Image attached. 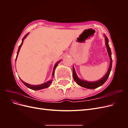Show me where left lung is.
I'll return each mask as SVG.
<instances>
[{
  "mask_svg": "<svg viewBox=\"0 0 128 128\" xmlns=\"http://www.w3.org/2000/svg\"><path fill=\"white\" fill-rule=\"evenodd\" d=\"M105 37V41H106V46L107 47V50L108 53V56H110V67L108 68V70L107 72V73L105 74L102 78L100 80H99L98 81H96V82H88V81L83 80H82L80 79L77 76V74L76 73L75 68L73 66V72H72V76L73 78L75 80V82L77 83V84L79 85V86L84 87L86 88H90V89H94L96 88H97L100 86H102L103 85L104 82L107 80V78L109 77V75L110 74V72L112 69V53H111V50L109 46V44H108V40L106 36L104 35Z\"/></svg>",
  "mask_w": 128,
  "mask_h": 128,
  "instance_id": "obj_1",
  "label": "left lung"
}]
</instances>
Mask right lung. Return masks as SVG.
<instances>
[{
	"label": "right lung",
	"mask_w": 128,
	"mask_h": 128,
	"mask_svg": "<svg viewBox=\"0 0 128 128\" xmlns=\"http://www.w3.org/2000/svg\"><path fill=\"white\" fill-rule=\"evenodd\" d=\"M28 34H29V33L26 34V35L24 36V37L22 38V42H21V45H20V46H19L18 51V52H17V56H16V59H17L18 56V52H19V51H20V48H21V47L22 45L23 44V42H24V40L26 38V37L28 35ZM60 62V61H58L55 64V65H54V67L53 70V73H52V76H53H53H54V74L55 69H56V66H57V65L58 64H59V63ZM20 80H21V79H20ZM21 80V82H22L23 83H24L26 87H28V88H30V89H32V90H41V89H42V88H48V87L50 86V84H51L52 83V82L53 80H49V81H48V82H46V83H44V84H40V85H37V86H33V85H31V84L26 83L24 82V81H23L22 80Z\"/></svg>",
	"instance_id": "right-lung-1"
}]
</instances>
